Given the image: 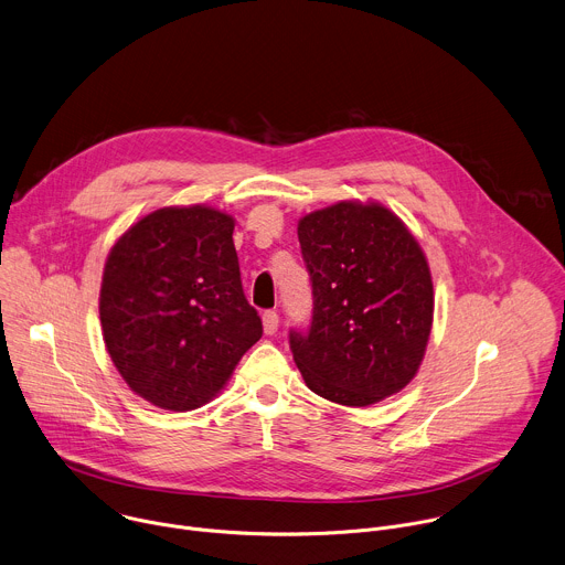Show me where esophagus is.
<instances>
[{"label": "esophagus", "mask_w": 565, "mask_h": 565, "mask_svg": "<svg viewBox=\"0 0 565 565\" xmlns=\"http://www.w3.org/2000/svg\"><path fill=\"white\" fill-rule=\"evenodd\" d=\"M263 327H265L267 335H274L278 331V313L274 309L263 313Z\"/></svg>", "instance_id": "esophagus-1"}]
</instances>
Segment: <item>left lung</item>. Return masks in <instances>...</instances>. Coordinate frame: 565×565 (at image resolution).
<instances>
[{"instance_id":"8db88e82","label":"left lung","mask_w":565,"mask_h":565,"mask_svg":"<svg viewBox=\"0 0 565 565\" xmlns=\"http://www.w3.org/2000/svg\"><path fill=\"white\" fill-rule=\"evenodd\" d=\"M311 280V324L289 348L311 392L365 407L416 374L431 329L427 260L405 224L381 204L338 202L298 222Z\"/></svg>"}]
</instances>
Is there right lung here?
Masks as SVG:
<instances>
[{
  "label": "right lung",
  "mask_w": 565,
  "mask_h": 565,
  "mask_svg": "<svg viewBox=\"0 0 565 565\" xmlns=\"http://www.w3.org/2000/svg\"><path fill=\"white\" fill-rule=\"evenodd\" d=\"M232 234L227 213L164 206L108 254L99 291L108 356L136 394L162 409L211 401L263 335Z\"/></svg>",
  "instance_id": "add662e5"
}]
</instances>
